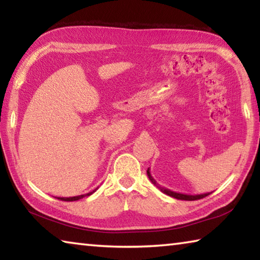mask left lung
Returning a JSON list of instances; mask_svg holds the SVG:
<instances>
[{"instance_id": "8db88e82", "label": "left lung", "mask_w": 260, "mask_h": 260, "mask_svg": "<svg viewBox=\"0 0 260 260\" xmlns=\"http://www.w3.org/2000/svg\"><path fill=\"white\" fill-rule=\"evenodd\" d=\"M147 174H148V178L150 181L155 184V186L159 189L161 192L166 193V195H169L171 197H174V199L177 200H183V201H196V200H201V199H204L208 195H210L211 192H206V193H200V195H187V193H181V192H175L170 190V189H166L165 187H161L159 183H157V181L155 179L151 177V173H150V169H148L147 171Z\"/></svg>"}]
</instances>
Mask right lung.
I'll list each match as a JSON object with an SVG mask.
<instances>
[{
	"mask_svg": "<svg viewBox=\"0 0 260 260\" xmlns=\"http://www.w3.org/2000/svg\"><path fill=\"white\" fill-rule=\"evenodd\" d=\"M96 189H98V188H96ZM96 189H95V190H93V191H90V192H88V193H85V195H79V196H73V197H58V200L67 201V202L78 201V200H80V199H83V197H85V196H89V195H91V193L96 191Z\"/></svg>",
	"mask_w": 260,
	"mask_h": 260,
	"instance_id": "add662e5",
	"label": "right lung"
}]
</instances>
